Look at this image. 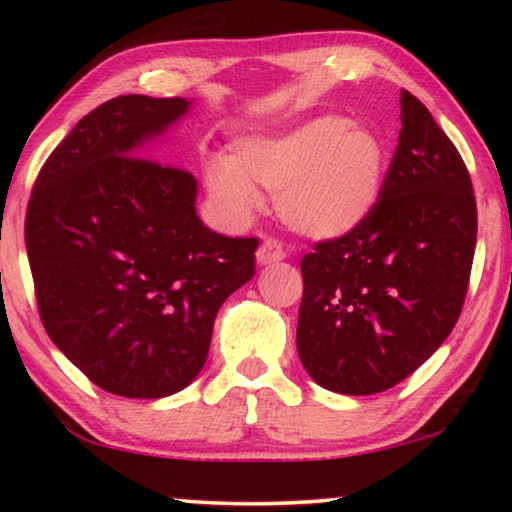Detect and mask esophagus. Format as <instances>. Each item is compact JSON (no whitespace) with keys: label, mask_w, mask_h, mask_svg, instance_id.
<instances>
[{"label":"esophagus","mask_w":512,"mask_h":512,"mask_svg":"<svg viewBox=\"0 0 512 512\" xmlns=\"http://www.w3.org/2000/svg\"><path fill=\"white\" fill-rule=\"evenodd\" d=\"M284 258H286V254H284L282 244H279L277 240H265L261 247H258V251H256L258 265L279 263V261H284Z\"/></svg>","instance_id":"34e87169"}]
</instances>
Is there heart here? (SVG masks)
<instances>
[{
  "mask_svg": "<svg viewBox=\"0 0 512 512\" xmlns=\"http://www.w3.org/2000/svg\"><path fill=\"white\" fill-rule=\"evenodd\" d=\"M384 177V139L340 114L240 137L202 167L209 198L230 221H249L263 207L261 191L277 193L279 219L310 240L359 230L380 205Z\"/></svg>",
  "mask_w": 512,
  "mask_h": 512,
  "instance_id": "heart-1",
  "label": "heart"
}]
</instances>
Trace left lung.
Here are the masks:
<instances>
[{
    "label": "left lung",
    "instance_id": "left-lung-1",
    "mask_svg": "<svg viewBox=\"0 0 512 512\" xmlns=\"http://www.w3.org/2000/svg\"><path fill=\"white\" fill-rule=\"evenodd\" d=\"M401 125L375 214L300 263L298 356L335 394L403 382L447 340L466 298L478 235L471 177L408 90Z\"/></svg>",
    "mask_w": 512,
    "mask_h": 512
}]
</instances>
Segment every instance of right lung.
<instances>
[{
  "label": "right lung",
  "instance_id": "add662e5",
  "mask_svg": "<svg viewBox=\"0 0 512 512\" xmlns=\"http://www.w3.org/2000/svg\"><path fill=\"white\" fill-rule=\"evenodd\" d=\"M188 109L184 97L149 95L100 104L51 153L27 205L48 338L116 396L186 389L205 366L223 300L254 277L256 237L209 230L193 174L139 158Z\"/></svg>",
  "mask_w": 512,
  "mask_h": 512
}]
</instances>
